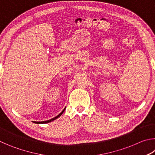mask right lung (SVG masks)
<instances>
[{
    "mask_svg": "<svg viewBox=\"0 0 155 155\" xmlns=\"http://www.w3.org/2000/svg\"><path fill=\"white\" fill-rule=\"evenodd\" d=\"M65 109V108H64V109L63 110V111H62L61 113H60V114H59L58 115H57L56 117H53V118H52V119H51V120H46V121H43V122H33V123H35V124H44V123H45V124H46V123L51 122H52V121H53V120H54L57 119V118H58L59 117L61 116V115L63 114V113L64 112Z\"/></svg>",
    "mask_w": 155,
    "mask_h": 155,
    "instance_id": "right-lung-1",
    "label": "right lung"
}]
</instances>
